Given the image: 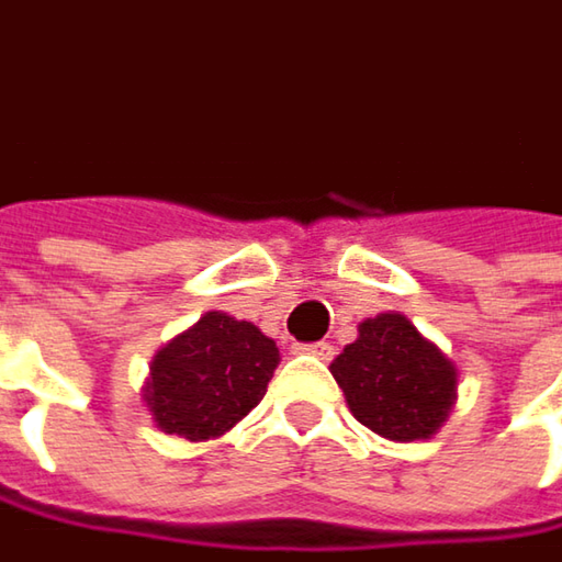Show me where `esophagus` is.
<instances>
[{
  "label": "esophagus",
  "instance_id": "esophagus-1",
  "mask_svg": "<svg viewBox=\"0 0 562 562\" xmlns=\"http://www.w3.org/2000/svg\"><path fill=\"white\" fill-rule=\"evenodd\" d=\"M299 352H308V356H317V359H330L334 356V347L330 344H302V347H295Z\"/></svg>",
  "mask_w": 562,
  "mask_h": 562
}]
</instances>
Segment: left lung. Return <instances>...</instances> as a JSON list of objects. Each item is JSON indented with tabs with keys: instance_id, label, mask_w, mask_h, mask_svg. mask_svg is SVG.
<instances>
[{
	"instance_id": "left-lung-1",
	"label": "left lung",
	"mask_w": 562,
	"mask_h": 562,
	"mask_svg": "<svg viewBox=\"0 0 562 562\" xmlns=\"http://www.w3.org/2000/svg\"><path fill=\"white\" fill-rule=\"evenodd\" d=\"M330 375L349 413L391 442L432 439L458 397L454 362L397 312L366 317L356 344L330 362Z\"/></svg>"
}]
</instances>
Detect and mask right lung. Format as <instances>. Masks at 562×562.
<instances>
[{
	"label": "right lung",
	"instance_id": "add662e5",
	"mask_svg": "<svg viewBox=\"0 0 562 562\" xmlns=\"http://www.w3.org/2000/svg\"><path fill=\"white\" fill-rule=\"evenodd\" d=\"M277 366L280 349L260 327L206 312L155 352L143 401L161 432L206 442L263 401Z\"/></svg>",
	"mask_w": 562,
	"mask_h": 562
}]
</instances>
